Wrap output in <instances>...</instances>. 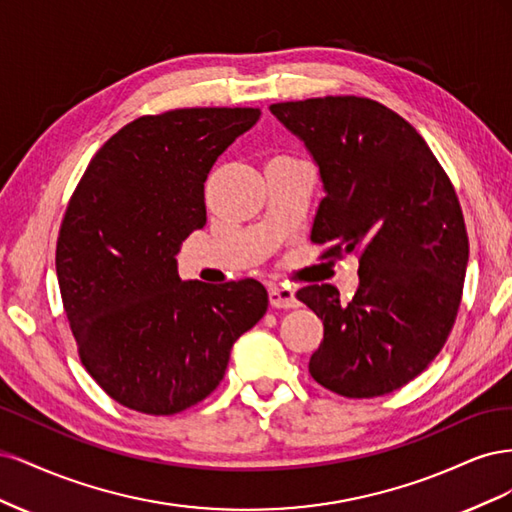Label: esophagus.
<instances>
[{"label": "esophagus", "instance_id": "1", "mask_svg": "<svg viewBox=\"0 0 512 512\" xmlns=\"http://www.w3.org/2000/svg\"><path fill=\"white\" fill-rule=\"evenodd\" d=\"M269 303L271 307H277V309H290L299 305V299L297 294H294V290L273 284L269 286Z\"/></svg>", "mask_w": 512, "mask_h": 512}]
</instances>
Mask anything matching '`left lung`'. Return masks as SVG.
<instances>
[{"label": "left lung", "instance_id": "left-lung-1", "mask_svg": "<svg viewBox=\"0 0 512 512\" xmlns=\"http://www.w3.org/2000/svg\"><path fill=\"white\" fill-rule=\"evenodd\" d=\"M320 168L312 241L359 254L350 303L331 284L297 292L324 324L309 374L337 395L393 393L436 359L457 318L468 232L451 179L423 136L384 104L327 96L271 104Z\"/></svg>", "mask_w": 512, "mask_h": 512}]
</instances>
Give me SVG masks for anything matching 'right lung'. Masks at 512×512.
<instances>
[{
	"mask_svg": "<svg viewBox=\"0 0 512 512\" xmlns=\"http://www.w3.org/2000/svg\"><path fill=\"white\" fill-rule=\"evenodd\" d=\"M260 108L138 117L91 158L59 228L55 267L89 376L143 414L183 412L224 378L230 348L265 316L256 280L181 282L177 252L207 224L205 181Z\"/></svg>",
	"mask_w": 512,
	"mask_h": 512,
	"instance_id": "add662e5",
	"label": "right lung"
}]
</instances>
